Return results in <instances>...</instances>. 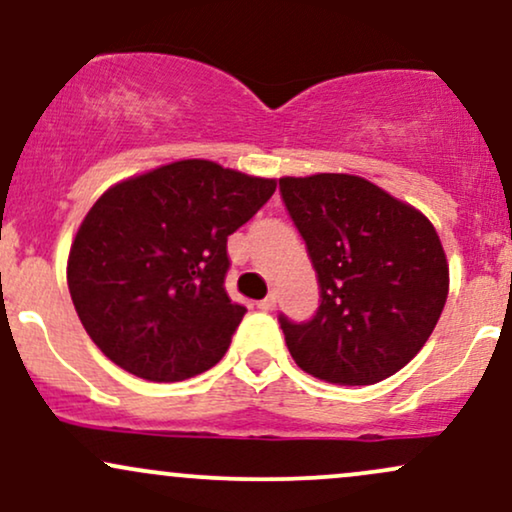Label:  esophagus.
<instances>
[{
	"label": "esophagus",
	"mask_w": 512,
	"mask_h": 512,
	"mask_svg": "<svg viewBox=\"0 0 512 512\" xmlns=\"http://www.w3.org/2000/svg\"><path fill=\"white\" fill-rule=\"evenodd\" d=\"M258 309H261V312H273V309H275V297L271 295V297H266V300L258 302Z\"/></svg>",
	"instance_id": "1"
}]
</instances>
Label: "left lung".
<instances>
[{
	"mask_svg": "<svg viewBox=\"0 0 512 512\" xmlns=\"http://www.w3.org/2000/svg\"><path fill=\"white\" fill-rule=\"evenodd\" d=\"M285 208L317 271L321 304L307 324L280 317L295 363L331 384L392 377L438 324L450 268L421 210L353 174L283 176Z\"/></svg>",
	"mask_w": 512,
	"mask_h": 512,
	"instance_id": "left-lung-1",
	"label": "left lung"
}]
</instances>
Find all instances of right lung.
<instances>
[{
  "instance_id": "obj_1",
  "label": "right lung",
  "mask_w": 512,
  "mask_h": 512,
  "mask_svg": "<svg viewBox=\"0 0 512 512\" xmlns=\"http://www.w3.org/2000/svg\"><path fill=\"white\" fill-rule=\"evenodd\" d=\"M275 179L181 159L116 183L74 234L67 285L108 360L149 382H181L222 360L246 309L229 300L227 237Z\"/></svg>"
}]
</instances>
